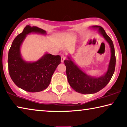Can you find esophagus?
<instances>
[{
    "instance_id": "obj_1",
    "label": "esophagus",
    "mask_w": 127,
    "mask_h": 127,
    "mask_svg": "<svg viewBox=\"0 0 127 127\" xmlns=\"http://www.w3.org/2000/svg\"><path fill=\"white\" fill-rule=\"evenodd\" d=\"M65 59H66V56L65 55H64V54L61 55V62H64V61H65Z\"/></svg>"
}]
</instances>
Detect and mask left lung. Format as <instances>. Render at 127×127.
Masks as SVG:
<instances>
[{"label":"left lung","instance_id":"1","mask_svg":"<svg viewBox=\"0 0 127 127\" xmlns=\"http://www.w3.org/2000/svg\"><path fill=\"white\" fill-rule=\"evenodd\" d=\"M97 29L98 33L108 42L111 49V58L107 71L99 77H92L83 71L68 56L64 61L66 67V75L69 85L77 92L83 94H91L98 92L108 83L114 74L115 69L116 57L112 41L102 27L94 25L91 27Z\"/></svg>","mask_w":127,"mask_h":127}]
</instances>
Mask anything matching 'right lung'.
I'll list each match as a JSON object with an SVG mask.
<instances>
[{
  "mask_svg": "<svg viewBox=\"0 0 127 127\" xmlns=\"http://www.w3.org/2000/svg\"><path fill=\"white\" fill-rule=\"evenodd\" d=\"M31 33L46 34L42 29L27 25L12 43L8 52V65L9 75L17 87L28 92L36 93L48 87L61 59L59 55L46 53L36 61H25L21 56L20 48L26 36Z\"/></svg>",
  "mask_w": 127,
  "mask_h": 127,
  "instance_id": "obj_1",
  "label": "right lung"
}]
</instances>
